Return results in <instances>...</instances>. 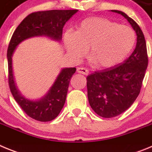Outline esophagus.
I'll use <instances>...</instances> for the list:
<instances>
[{
  "mask_svg": "<svg viewBox=\"0 0 152 152\" xmlns=\"http://www.w3.org/2000/svg\"><path fill=\"white\" fill-rule=\"evenodd\" d=\"M77 73L82 74V75H88V74H89L88 70L86 69V68H77Z\"/></svg>",
  "mask_w": 152,
  "mask_h": 152,
  "instance_id": "34e87169",
  "label": "esophagus"
}]
</instances>
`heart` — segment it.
Wrapping results in <instances>:
<instances>
[{"label":"heart","mask_w":152,"mask_h":152,"mask_svg":"<svg viewBox=\"0 0 152 152\" xmlns=\"http://www.w3.org/2000/svg\"><path fill=\"white\" fill-rule=\"evenodd\" d=\"M64 42L73 58L80 59L88 49L95 66L107 69L121 63L129 55L135 43V33L129 26L103 17H91L77 25L75 33H65Z\"/></svg>","instance_id":"heart-1"}]
</instances>
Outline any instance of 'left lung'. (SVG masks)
<instances>
[{
	"instance_id": "left-lung-1",
	"label": "left lung",
	"mask_w": 152,
	"mask_h": 152,
	"mask_svg": "<svg viewBox=\"0 0 152 152\" xmlns=\"http://www.w3.org/2000/svg\"><path fill=\"white\" fill-rule=\"evenodd\" d=\"M137 36L135 50L121 64L97 71L87 77L88 101L100 116L112 118L129 108L139 96L148 67L146 42L142 29L134 20L122 11Z\"/></svg>"
}]
</instances>
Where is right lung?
<instances>
[{
  "mask_svg": "<svg viewBox=\"0 0 152 152\" xmlns=\"http://www.w3.org/2000/svg\"><path fill=\"white\" fill-rule=\"evenodd\" d=\"M77 10H52L30 13L14 31L7 49L8 81L17 103L29 117L40 122H49L60 113L66 100L69 82L76 72L75 68L61 69L46 94L38 100H30L21 95L13 78L12 56L17 45L26 39L47 36L60 42L64 24Z\"/></svg>",
  "mask_w": 152,
  "mask_h": 152,
  "instance_id": "1",
  "label": "right lung"
}]
</instances>
